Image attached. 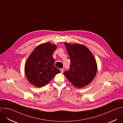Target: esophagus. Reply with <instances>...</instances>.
<instances>
[{"instance_id": "34e87169", "label": "esophagus", "mask_w": 123, "mask_h": 123, "mask_svg": "<svg viewBox=\"0 0 123 123\" xmlns=\"http://www.w3.org/2000/svg\"><path fill=\"white\" fill-rule=\"evenodd\" d=\"M60 71H61V73H63V72H64V69H63V68L60 69Z\"/></svg>"}]
</instances>
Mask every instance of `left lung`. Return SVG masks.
<instances>
[{
	"label": "left lung",
	"instance_id": "8db88e82",
	"mask_svg": "<svg viewBox=\"0 0 123 123\" xmlns=\"http://www.w3.org/2000/svg\"><path fill=\"white\" fill-rule=\"evenodd\" d=\"M69 55L71 65L64 75L76 87L83 88L92 82L97 72L94 55L85 45L78 43H64Z\"/></svg>",
	"mask_w": 123,
	"mask_h": 123
}]
</instances>
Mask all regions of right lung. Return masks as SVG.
Masks as SVG:
<instances>
[{
  "instance_id": "add662e5",
  "label": "right lung",
  "mask_w": 123,
  "mask_h": 123,
  "mask_svg": "<svg viewBox=\"0 0 123 123\" xmlns=\"http://www.w3.org/2000/svg\"><path fill=\"white\" fill-rule=\"evenodd\" d=\"M57 46L50 43L37 46L28 57L24 67L26 77L29 82L40 88L47 84L61 72L54 66L53 54Z\"/></svg>"
}]
</instances>
